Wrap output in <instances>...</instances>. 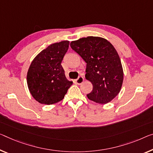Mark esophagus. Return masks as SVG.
Segmentation results:
<instances>
[{
	"mask_svg": "<svg viewBox=\"0 0 153 153\" xmlns=\"http://www.w3.org/2000/svg\"><path fill=\"white\" fill-rule=\"evenodd\" d=\"M83 81H84V79H83V76H79V77H78V79H76V80H75V81H76V83H77V84H81L82 83H83Z\"/></svg>",
	"mask_w": 153,
	"mask_h": 153,
	"instance_id": "obj_1",
	"label": "esophagus"
}]
</instances>
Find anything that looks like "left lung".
I'll return each instance as SVG.
<instances>
[{
    "label": "left lung",
    "mask_w": 153,
    "mask_h": 153,
    "mask_svg": "<svg viewBox=\"0 0 153 153\" xmlns=\"http://www.w3.org/2000/svg\"><path fill=\"white\" fill-rule=\"evenodd\" d=\"M72 49L87 63L85 79L93 85L89 99L106 104L116 97L123 82L120 59L112 44L99 37H82L70 43Z\"/></svg>",
    "instance_id": "1"
}]
</instances>
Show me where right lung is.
Returning <instances> with one entry per match:
<instances>
[{
	"instance_id": "1",
	"label": "right lung",
	"mask_w": 153,
	"mask_h": 153,
	"mask_svg": "<svg viewBox=\"0 0 153 153\" xmlns=\"http://www.w3.org/2000/svg\"><path fill=\"white\" fill-rule=\"evenodd\" d=\"M69 44V41H62L51 44L31 62L27 72V85L32 96L39 103L59 102L72 85L65 77L61 64Z\"/></svg>"
}]
</instances>
